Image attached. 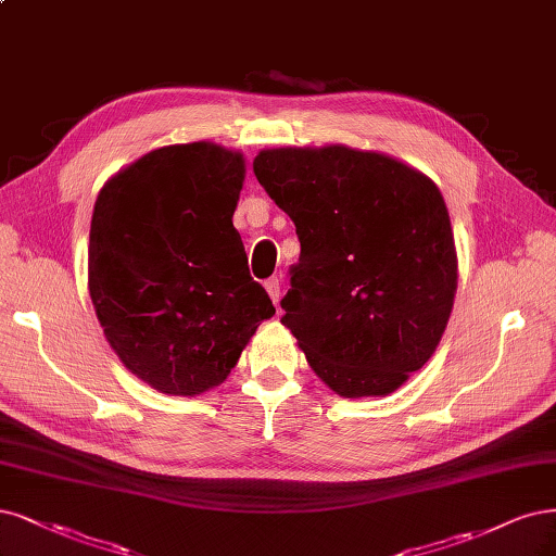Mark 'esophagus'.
<instances>
[{
  "mask_svg": "<svg viewBox=\"0 0 556 556\" xmlns=\"http://www.w3.org/2000/svg\"><path fill=\"white\" fill-rule=\"evenodd\" d=\"M264 287H266V292H269V296H271V301L278 305V301H280V294H282V287H280V280L278 278H269L264 282Z\"/></svg>",
  "mask_w": 556,
  "mask_h": 556,
  "instance_id": "34e87169",
  "label": "esophagus"
}]
</instances>
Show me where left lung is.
I'll return each instance as SVG.
<instances>
[{
    "mask_svg": "<svg viewBox=\"0 0 556 556\" xmlns=\"http://www.w3.org/2000/svg\"><path fill=\"white\" fill-rule=\"evenodd\" d=\"M253 169L301 241L280 321L338 395L393 393L434 354L453 311L457 255L439 188L342 144L264 149Z\"/></svg>",
    "mask_w": 556,
    "mask_h": 556,
    "instance_id": "left-lung-1",
    "label": "left lung"
}]
</instances>
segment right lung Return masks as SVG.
Segmentation results:
<instances>
[{
	"label": "right lung",
	"instance_id": "obj_1",
	"mask_svg": "<svg viewBox=\"0 0 556 556\" xmlns=\"http://www.w3.org/2000/svg\"><path fill=\"white\" fill-rule=\"evenodd\" d=\"M245 161L214 142L149 151L93 204L89 294L124 366L167 395L227 379L276 315L232 225Z\"/></svg>",
	"mask_w": 556,
	"mask_h": 556
}]
</instances>
